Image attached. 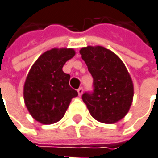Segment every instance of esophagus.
<instances>
[{"mask_svg": "<svg viewBox=\"0 0 158 158\" xmlns=\"http://www.w3.org/2000/svg\"><path fill=\"white\" fill-rule=\"evenodd\" d=\"M78 93H79V96L82 95V93H83V88H82V87H80V88L78 89Z\"/></svg>", "mask_w": 158, "mask_h": 158, "instance_id": "esophagus-1", "label": "esophagus"}]
</instances>
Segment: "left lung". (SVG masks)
<instances>
[{"mask_svg":"<svg viewBox=\"0 0 158 158\" xmlns=\"http://www.w3.org/2000/svg\"><path fill=\"white\" fill-rule=\"evenodd\" d=\"M79 52L93 78V90L82 95L90 115L107 124L120 120L128 112L134 95L127 68L115 53L100 46L82 48Z\"/></svg>","mask_w":158,"mask_h":158,"instance_id":"left-lung-1","label":"left lung"}]
</instances>
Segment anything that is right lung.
I'll use <instances>...</instances> for the list:
<instances>
[{"instance_id":"right-lung-1","label":"right lung","mask_w":158,"mask_h":158,"mask_svg":"<svg viewBox=\"0 0 158 158\" xmlns=\"http://www.w3.org/2000/svg\"><path fill=\"white\" fill-rule=\"evenodd\" d=\"M72 49H52L43 53L31 67L24 84V101L31 115L42 124L60 120L71 98L78 92L70 88L69 74L63 72Z\"/></svg>"}]
</instances>
